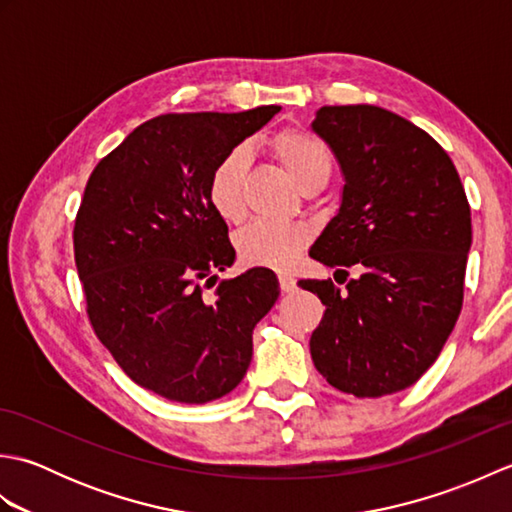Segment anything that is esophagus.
I'll use <instances>...</instances> for the list:
<instances>
[{
  "label": "esophagus",
  "mask_w": 512,
  "mask_h": 512,
  "mask_svg": "<svg viewBox=\"0 0 512 512\" xmlns=\"http://www.w3.org/2000/svg\"><path fill=\"white\" fill-rule=\"evenodd\" d=\"M279 288L284 292H292L297 288V281L290 273H279Z\"/></svg>",
  "instance_id": "1"
}]
</instances>
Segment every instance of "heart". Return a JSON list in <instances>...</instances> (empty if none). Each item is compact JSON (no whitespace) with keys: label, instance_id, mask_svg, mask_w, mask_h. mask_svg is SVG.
<instances>
[{"label":"heart","instance_id":"b5f03b06","mask_svg":"<svg viewBox=\"0 0 512 512\" xmlns=\"http://www.w3.org/2000/svg\"><path fill=\"white\" fill-rule=\"evenodd\" d=\"M268 151L303 193L323 189L334 171V156L328 145L301 129H284L275 134L268 140ZM244 180L246 156L239 149L226 154L211 171L206 182V198L224 222L235 224L244 220ZM308 239L310 228L303 224L259 220L237 233L235 246L246 266L286 268L306 248Z\"/></svg>","mask_w":512,"mask_h":512}]
</instances>
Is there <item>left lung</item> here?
I'll return each mask as SVG.
<instances>
[{"label":"left lung","mask_w":512,"mask_h":512,"mask_svg":"<svg viewBox=\"0 0 512 512\" xmlns=\"http://www.w3.org/2000/svg\"><path fill=\"white\" fill-rule=\"evenodd\" d=\"M312 129L332 147L345 187L310 257L361 273L345 290L299 281L325 306L312 361L345 394H396L436 363L460 317L471 206L447 151L407 118L325 105Z\"/></svg>","instance_id":"obj_1"}]
</instances>
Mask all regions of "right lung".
<instances>
[{"instance_id": "right-lung-1", "label": "right lung", "mask_w": 512, "mask_h": 512, "mask_svg": "<svg viewBox=\"0 0 512 512\" xmlns=\"http://www.w3.org/2000/svg\"><path fill=\"white\" fill-rule=\"evenodd\" d=\"M281 107L162 114L136 127L85 184L74 262L99 341L136 385L187 405L233 391L253 358V328L279 297L270 270L222 279L228 226L206 182L213 167Z\"/></svg>"}]
</instances>
